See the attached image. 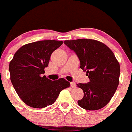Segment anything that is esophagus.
Instances as JSON below:
<instances>
[{
	"label": "esophagus",
	"instance_id": "obj_1",
	"mask_svg": "<svg viewBox=\"0 0 132 132\" xmlns=\"http://www.w3.org/2000/svg\"><path fill=\"white\" fill-rule=\"evenodd\" d=\"M70 86H71L72 88H76V83L74 82H71L70 83Z\"/></svg>",
	"mask_w": 132,
	"mask_h": 132
}]
</instances>
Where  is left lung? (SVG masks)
Returning a JSON list of instances; mask_svg holds the SVG:
<instances>
[{
	"mask_svg": "<svg viewBox=\"0 0 132 132\" xmlns=\"http://www.w3.org/2000/svg\"><path fill=\"white\" fill-rule=\"evenodd\" d=\"M80 61V68L87 72L90 81L76 85L84 92L78 101L87 110H97L106 106L114 95L119 83L120 65L112 50L103 43L92 39L65 40Z\"/></svg>",
	"mask_w": 132,
	"mask_h": 132,
	"instance_id": "obj_1",
	"label": "left lung"
}]
</instances>
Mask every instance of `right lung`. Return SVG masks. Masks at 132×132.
<instances>
[{
    "instance_id": "right-lung-1",
    "label": "right lung",
    "mask_w": 132,
    "mask_h": 132,
    "mask_svg": "<svg viewBox=\"0 0 132 132\" xmlns=\"http://www.w3.org/2000/svg\"><path fill=\"white\" fill-rule=\"evenodd\" d=\"M63 41L42 40L22 46L10 62V79L17 94L27 105L42 109L51 105L62 90L70 87L64 78L51 81L45 76L51 55Z\"/></svg>"
}]
</instances>
